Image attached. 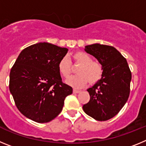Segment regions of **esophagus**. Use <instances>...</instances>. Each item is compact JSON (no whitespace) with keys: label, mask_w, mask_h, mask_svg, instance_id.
Wrapping results in <instances>:
<instances>
[{"label":"esophagus","mask_w":146,"mask_h":146,"mask_svg":"<svg viewBox=\"0 0 146 146\" xmlns=\"http://www.w3.org/2000/svg\"><path fill=\"white\" fill-rule=\"evenodd\" d=\"M80 92V91H79V90H76V89H74V90H73V93H74V94H79Z\"/></svg>","instance_id":"1"}]
</instances>
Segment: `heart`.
Wrapping results in <instances>:
<instances>
[{
  "label": "heart",
  "instance_id": "obj_1",
  "mask_svg": "<svg viewBox=\"0 0 146 146\" xmlns=\"http://www.w3.org/2000/svg\"><path fill=\"white\" fill-rule=\"evenodd\" d=\"M74 63L80 66L76 73L77 75L72 77L66 80L69 86L74 88H81L86 86L96 84L102 77L103 67L99 62L92 60L91 55L82 51H77L72 54ZM58 72L62 77L68 78L72 74V65L69 59L65 56L58 63Z\"/></svg>",
  "mask_w": 146,
  "mask_h": 146
}]
</instances>
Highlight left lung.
I'll return each instance as SVG.
<instances>
[{
	"label": "left lung",
	"mask_w": 146,
	"mask_h": 146,
	"mask_svg": "<svg viewBox=\"0 0 146 146\" xmlns=\"http://www.w3.org/2000/svg\"><path fill=\"white\" fill-rule=\"evenodd\" d=\"M85 51L102 65L103 74L87 90L90 101L82 109L95 120L107 121L116 115L128 100L131 71L126 58L112 46L96 43L86 46Z\"/></svg>",
	"instance_id": "1"
}]
</instances>
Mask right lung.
Wrapping results in <instances>:
<instances>
[{
    "label": "right lung",
    "mask_w": 146,
    "mask_h": 146,
    "mask_svg": "<svg viewBox=\"0 0 146 146\" xmlns=\"http://www.w3.org/2000/svg\"><path fill=\"white\" fill-rule=\"evenodd\" d=\"M68 49L47 42L20 52L9 75V91L20 113L38 123H47L61 112L72 88L62 82L58 63Z\"/></svg>",
    "instance_id": "1"
}]
</instances>
